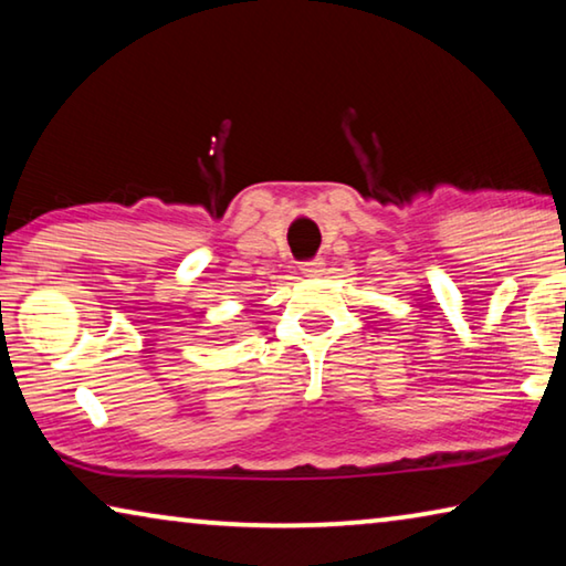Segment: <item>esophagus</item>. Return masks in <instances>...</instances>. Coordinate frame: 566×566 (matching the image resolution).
<instances>
[{
    "instance_id": "1",
    "label": "esophagus",
    "mask_w": 566,
    "mask_h": 566,
    "mask_svg": "<svg viewBox=\"0 0 566 566\" xmlns=\"http://www.w3.org/2000/svg\"><path fill=\"white\" fill-rule=\"evenodd\" d=\"M324 272V262L322 260H312L302 264V274L304 276H319Z\"/></svg>"
}]
</instances>
